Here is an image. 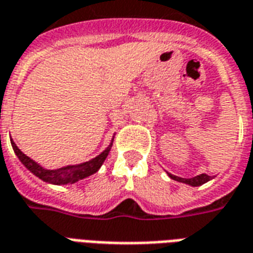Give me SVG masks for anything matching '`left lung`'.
<instances>
[{
    "instance_id": "1",
    "label": "left lung",
    "mask_w": 253,
    "mask_h": 253,
    "mask_svg": "<svg viewBox=\"0 0 253 253\" xmlns=\"http://www.w3.org/2000/svg\"><path fill=\"white\" fill-rule=\"evenodd\" d=\"M169 174V177L174 181H178V182H184V184H188L190 186H200V185L205 184L211 179V175L208 174H200V175H196L193 178H181V177H177V175H173V174Z\"/></svg>"
}]
</instances>
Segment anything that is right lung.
<instances>
[{
	"mask_svg": "<svg viewBox=\"0 0 253 253\" xmlns=\"http://www.w3.org/2000/svg\"><path fill=\"white\" fill-rule=\"evenodd\" d=\"M10 143H12V147L16 155L18 157V160L21 161V164L27 168L29 171L35 174L36 177H39L42 181H45L48 184H55V185H65V184H74V182H78L79 179H83L85 177H88L91 174L96 173L100 166L103 165L104 160L107 158L108 153L111 150L112 142L110 143L106 150L100 153L98 157H95L93 160L88 161V162H84V164L80 165H72V166H65V168H60V169L56 170H48L44 169L42 166L35 162L33 160H31L28 155H25L22 153L18 147L16 146V143L13 142V139H10Z\"/></svg>",
	"mask_w": 253,
	"mask_h": 253,
	"instance_id": "right-lung-1",
	"label": "right lung"
}]
</instances>
